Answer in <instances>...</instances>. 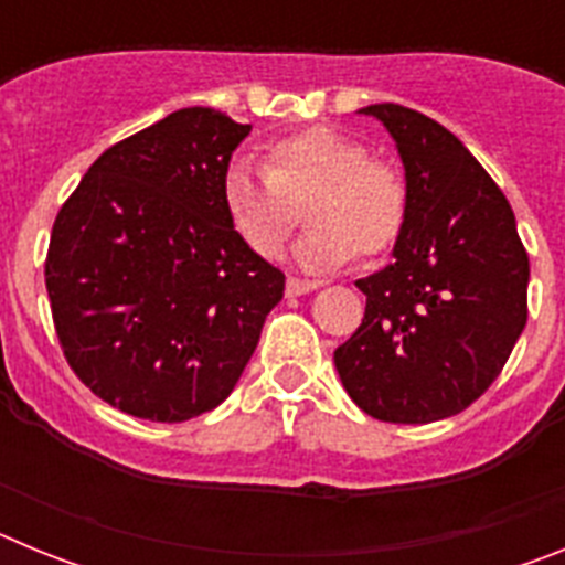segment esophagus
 <instances>
[{
	"mask_svg": "<svg viewBox=\"0 0 565 565\" xmlns=\"http://www.w3.org/2000/svg\"><path fill=\"white\" fill-rule=\"evenodd\" d=\"M319 286H322V282H317V279H299V277H288V282H286V291L291 294V297H299V294L317 291Z\"/></svg>",
	"mask_w": 565,
	"mask_h": 565,
	"instance_id": "1",
	"label": "esophagus"
}]
</instances>
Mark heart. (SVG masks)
Wrapping results in <instances>:
<instances>
[{
  "label": "heart",
  "instance_id": "heart-1",
  "mask_svg": "<svg viewBox=\"0 0 565 565\" xmlns=\"http://www.w3.org/2000/svg\"><path fill=\"white\" fill-rule=\"evenodd\" d=\"M228 226L259 257H279L297 223L308 228L294 246L297 266L337 268L353 257H376L402 237L407 183L393 163L371 158L367 147L331 127L286 135L268 147L266 167L239 158L221 183Z\"/></svg>",
  "mask_w": 565,
  "mask_h": 565
}]
</instances>
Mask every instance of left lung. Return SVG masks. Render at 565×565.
<instances>
[{
	"instance_id": "left-lung-1",
	"label": "left lung",
	"mask_w": 565,
	"mask_h": 565,
	"mask_svg": "<svg viewBox=\"0 0 565 565\" xmlns=\"http://www.w3.org/2000/svg\"><path fill=\"white\" fill-rule=\"evenodd\" d=\"M387 127L407 181L393 263L356 279L362 326L333 351L367 416L427 424L467 411L526 326L529 257L515 214L450 129L402 104L359 109Z\"/></svg>"
}]
</instances>
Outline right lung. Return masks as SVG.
<instances>
[{"mask_svg":"<svg viewBox=\"0 0 565 565\" xmlns=\"http://www.w3.org/2000/svg\"><path fill=\"white\" fill-rule=\"evenodd\" d=\"M252 124L186 107L98 158L58 209L44 282L64 359L129 416L189 422L234 391L286 274L228 226Z\"/></svg>","mask_w":565,"mask_h":565,"instance_id":"obj_1","label":"right lung"}]
</instances>
